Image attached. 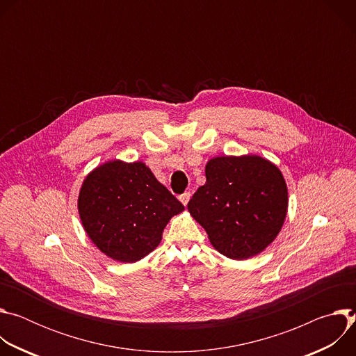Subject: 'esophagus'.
I'll return each mask as SVG.
<instances>
[{
  "label": "esophagus",
  "mask_w": 356,
  "mask_h": 356,
  "mask_svg": "<svg viewBox=\"0 0 356 356\" xmlns=\"http://www.w3.org/2000/svg\"><path fill=\"white\" fill-rule=\"evenodd\" d=\"M190 197H191V194L187 191V193H183L179 198H180V201L183 202V206H187V202H188V200H190Z\"/></svg>",
  "instance_id": "34e87169"
}]
</instances>
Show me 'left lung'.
I'll return each mask as SVG.
<instances>
[{
    "mask_svg": "<svg viewBox=\"0 0 356 356\" xmlns=\"http://www.w3.org/2000/svg\"><path fill=\"white\" fill-rule=\"evenodd\" d=\"M206 179L187 210L211 245L235 261L264 252L287 214V186L279 168L258 155L218 156L207 162Z\"/></svg>",
    "mask_w": 356,
    "mask_h": 356,
    "instance_id": "8db88e82",
    "label": "left lung"
}]
</instances>
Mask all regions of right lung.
<instances>
[{"label":"right lung","instance_id":"obj_1","mask_svg":"<svg viewBox=\"0 0 356 356\" xmlns=\"http://www.w3.org/2000/svg\"><path fill=\"white\" fill-rule=\"evenodd\" d=\"M77 207L91 242L114 261L134 264L162 241L181 202L143 162L110 161L90 172Z\"/></svg>","mask_w":356,"mask_h":356}]
</instances>
